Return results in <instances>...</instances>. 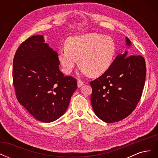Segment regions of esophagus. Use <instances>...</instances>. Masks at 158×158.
<instances>
[{"label": "esophagus", "instance_id": "obj_1", "mask_svg": "<svg viewBox=\"0 0 158 158\" xmlns=\"http://www.w3.org/2000/svg\"><path fill=\"white\" fill-rule=\"evenodd\" d=\"M77 84H78V87L80 88V87H82V85H84V82H82V81L81 80H78Z\"/></svg>", "mask_w": 158, "mask_h": 158}]
</instances>
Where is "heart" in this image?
Returning <instances> with one entry per match:
<instances>
[{
	"instance_id": "obj_1",
	"label": "heart",
	"mask_w": 158,
	"mask_h": 158,
	"mask_svg": "<svg viewBox=\"0 0 158 158\" xmlns=\"http://www.w3.org/2000/svg\"><path fill=\"white\" fill-rule=\"evenodd\" d=\"M115 51V44L111 37L91 33L69 37L66 48L59 52V60L66 74L73 72L79 59L84 74L97 76L109 69Z\"/></svg>"
}]
</instances>
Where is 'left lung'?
Segmentation results:
<instances>
[{"label": "left lung", "instance_id": "obj_1", "mask_svg": "<svg viewBox=\"0 0 158 158\" xmlns=\"http://www.w3.org/2000/svg\"><path fill=\"white\" fill-rule=\"evenodd\" d=\"M126 44L131 42L126 37ZM118 55L109 69L90 82L91 103L95 114L103 121L111 123L128 117L140 101L144 88L146 67L144 57Z\"/></svg>", "mask_w": 158, "mask_h": 158}]
</instances>
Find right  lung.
Wrapping results in <instances>:
<instances>
[{"mask_svg":"<svg viewBox=\"0 0 158 158\" xmlns=\"http://www.w3.org/2000/svg\"><path fill=\"white\" fill-rule=\"evenodd\" d=\"M57 52L33 35L22 43L13 60L12 78L18 102L37 120L55 121L66 112L77 88L73 76L59 70Z\"/></svg>","mask_w":158,"mask_h":158,"instance_id":"add662e5","label":"right lung"}]
</instances>
